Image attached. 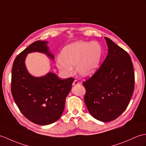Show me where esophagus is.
Here are the masks:
<instances>
[{
  "mask_svg": "<svg viewBox=\"0 0 146 146\" xmlns=\"http://www.w3.org/2000/svg\"><path fill=\"white\" fill-rule=\"evenodd\" d=\"M80 84V82L78 80H75L73 83V85H77V84Z\"/></svg>",
  "mask_w": 146,
  "mask_h": 146,
  "instance_id": "esophagus-1",
  "label": "esophagus"
}]
</instances>
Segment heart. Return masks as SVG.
Masks as SVG:
<instances>
[{"mask_svg":"<svg viewBox=\"0 0 146 146\" xmlns=\"http://www.w3.org/2000/svg\"><path fill=\"white\" fill-rule=\"evenodd\" d=\"M103 54L102 47L96 42L80 41L66 46L56 65L62 73L69 74L75 66L81 76L90 77L96 72Z\"/></svg>","mask_w":146,"mask_h":146,"instance_id":"b5f03b06","label":"heart"}]
</instances>
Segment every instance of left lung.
I'll use <instances>...</instances> for the list:
<instances>
[{
	"instance_id": "1",
	"label": "left lung",
	"mask_w": 146,
	"mask_h": 146,
	"mask_svg": "<svg viewBox=\"0 0 146 146\" xmlns=\"http://www.w3.org/2000/svg\"><path fill=\"white\" fill-rule=\"evenodd\" d=\"M108 53L90 78L83 82L84 102L94 118L109 122L126 109L134 90V72L130 55L111 39L104 37Z\"/></svg>"
}]
</instances>
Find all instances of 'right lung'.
I'll use <instances>...</instances> for the list:
<instances>
[{"label": "right lung", "instance_id": "obj_1", "mask_svg": "<svg viewBox=\"0 0 146 146\" xmlns=\"http://www.w3.org/2000/svg\"><path fill=\"white\" fill-rule=\"evenodd\" d=\"M47 43L39 40L32 43L17 56L12 70L11 92L17 106L25 117L39 125L53 123L61 117L74 80H60L53 73L34 77L27 72L25 60L29 53H44L54 59Z\"/></svg>", "mask_w": 146, "mask_h": 146}]
</instances>
